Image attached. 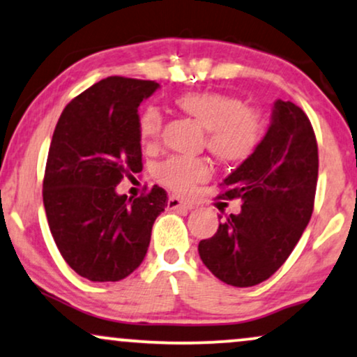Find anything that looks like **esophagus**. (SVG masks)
I'll use <instances>...</instances> for the list:
<instances>
[{
	"instance_id": "esophagus-1",
	"label": "esophagus",
	"mask_w": 357,
	"mask_h": 357,
	"mask_svg": "<svg viewBox=\"0 0 357 357\" xmlns=\"http://www.w3.org/2000/svg\"><path fill=\"white\" fill-rule=\"evenodd\" d=\"M167 206H169L170 210H192L193 205L188 204L185 200H180L178 197H174L172 195L169 200H167Z\"/></svg>"
}]
</instances>
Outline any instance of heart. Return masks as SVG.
Returning <instances> with one entry per match:
<instances>
[{"instance_id": "heart-1", "label": "heart", "mask_w": 357, "mask_h": 357, "mask_svg": "<svg viewBox=\"0 0 357 357\" xmlns=\"http://www.w3.org/2000/svg\"><path fill=\"white\" fill-rule=\"evenodd\" d=\"M182 114L205 129V145L222 164H240L257 151L261 142L263 119L245 107L243 100L217 91L185 92L175 99ZM162 130V114L157 107H145L139 117V135L144 147H155ZM210 175L204 158L170 157L158 165L157 180L177 193L192 192Z\"/></svg>"}]
</instances>
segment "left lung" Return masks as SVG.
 <instances>
[{
	"label": "left lung",
	"instance_id": "1",
	"mask_svg": "<svg viewBox=\"0 0 357 357\" xmlns=\"http://www.w3.org/2000/svg\"><path fill=\"white\" fill-rule=\"evenodd\" d=\"M318 183V144L301 107L278 99L258 149L223 180L222 199H241L212 238L202 240L204 265L223 283L246 288L270 278L310 223ZM222 218V217H220Z\"/></svg>",
	"mask_w": 357,
	"mask_h": 357
}]
</instances>
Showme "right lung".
Masks as SVG:
<instances>
[{"label": "right lung", "instance_id": "obj_1", "mask_svg": "<svg viewBox=\"0 0 357 357\" xmlns=\"http://www.w3.org/2000/svg\"><path fill=\"white\" fill-rule=\"evenodd\" d=\"M153 81L112 76L64 107L52 134L43 202L57 250L77 275L119 281L137 270L167 192L119 195L121 180L142 170L137 107Z\"/></svg>", "mask_w": 357, "mask_h": 357}]
</instances>
